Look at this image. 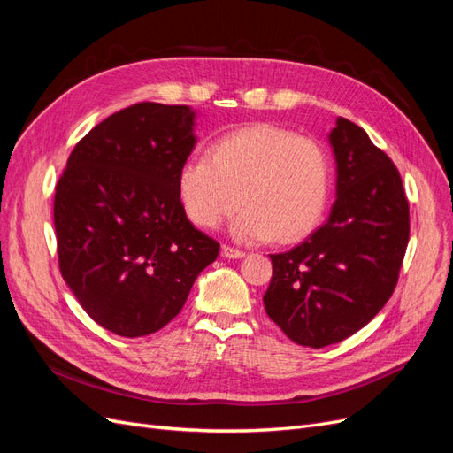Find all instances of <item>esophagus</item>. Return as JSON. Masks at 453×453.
Instances as JSON below:
<instances>
[{"instance_id": "obj_1", "label": "esophagus", "mask_w": 453, "mask_h": 453, "mask_svg": "<svg viewBox=\"0 0 453 453\" xmlns=\"http://www.w3.org/2000/svg\"><path fill=\"white\" fill-rule=\"evenodd\" d=\"M223 257L225 258H242V257H245V251L230 248V245H223Z\"/></svg>"}]
</instances>
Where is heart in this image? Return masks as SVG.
I'll use <instances>...</instances> for the list:
<instances>
[{"mask_svg": "<svg viewBox=\"0 0 453 453\" xmlns=\"http://www.w3.org/2000/svg\"><path fill=\"white\" fill-rule=\"evenodd\" d=\"M333 168L323 143L273 127L251 125L219 138L208 158L187 160L177 195L196 226L215 230L236 213L232 236L245 243H293L319 225Z\"/></svg>", "mask_w": 453, "mask_h": 453, "instance_id": "1", "label": "heart"}]
</instances>
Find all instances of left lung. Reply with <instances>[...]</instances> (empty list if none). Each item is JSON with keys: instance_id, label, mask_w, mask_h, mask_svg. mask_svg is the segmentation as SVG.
Segmentation results:
<instances>
[{"instance_id": "1", "label": "left lung", "mask_w": 453, "mask_h": 453, "mask_svg": "<svg viewBox=\"0 0 453 453\" xmlns=\"http://www.w3.org/2000/svg\"><path fill=\"white\" fill-rule=\"evenodd\" d=\"M336 202L328 221L291 251L270 255L268 318L300 346L346 340L386 306L410 236L401 173L366 132L336 119L328 134Z\"/></svg>"}]
</instances>
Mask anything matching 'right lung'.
Returning <instances> with one entry per match:
<instances>
[{
    "label": "right lung",
    "instance_id": "obj_1",
    "mask_svg": "<svg viewBox=\"0 0 453 453\" xmlns=\"http://www.w3.org/2000/svg\"><path fill=\"white\" fill-rule=\"evenodd\" d=\"M188 105L142 102L94 127L54 195L62 278L90 318L119 336L166 326L219 243L188 221L177 173L193 153Z\"/></svg>",
    "mask_w": 453,
    "mask_h": 453
}]
</instances>
